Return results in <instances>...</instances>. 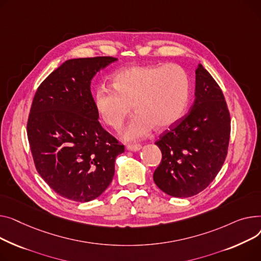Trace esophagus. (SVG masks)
Masks as SVG:
<instances>
[{
  "mask_svg": "<svg viewBox=\"0 0 261 261\" xmlns=\"http://www.w3.org/2000/svg\"><path fill=\"white\" fill-rule=\"evenodd\" d=\"M142 148V146L140 144H129L126 146V149L129 151H138Z\"/></svg>",
  "mask_w": 261,
  "mask_h": 261,
  "instance_id": "34e87169",
  "label": "esophagus"
}]
</instances>
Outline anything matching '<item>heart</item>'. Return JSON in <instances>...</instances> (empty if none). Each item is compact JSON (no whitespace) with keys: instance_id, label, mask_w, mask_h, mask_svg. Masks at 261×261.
Instances as JSON below:
<instances>
[{"instance_id":"1","label":"heart","mask_w":261,"mask_h":261,"mask_svg":"<svg viewBox=\"0 0 261 261\" xmlns=\"http://www.w3.org/2000/svg\"><path fill=\"white\" fill-rule=\"evenodd\" d=\"M112 88L100 86L94 93L95 109L104 123L119 129L132 112L121 137L135 141L148 136L154 128L165 130L175 126L186 114L191 82L179 65H135L117 71Z\"/></svg>"}]
</instances>
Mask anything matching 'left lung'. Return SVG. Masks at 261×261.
<instances>
[{
  "label": "left lung",
  "instance_id": "1",
  "mask_svg": "<svg viewBox=\"0 0 261 261\" xmlns=\"http://www.w3.org/2000/svg\"><path fill=\"white\" fill-rule=\"evenodd\" d=\"M195 73V101L190 112L156 142L162 160L152 178L162 192L177 198L197 195L215 179L225 160L231 133L219 85L201 64Z\"/></svg>",
  "mask_w": 261,
  "mask_h": 261
}]
</instances>
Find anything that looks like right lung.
<instances>
[{
	"label": "right lung",
	"instance_id": "right-lung-1",
	"mask_svg": "<svg viewBox=\"0 0 261 261\" xmlns=\"http://www.w3.org/2000/svg\"><path fill=\"white\" fill-rule=\"evenodd\" d=\"M112 57L71 59L39 86L27 136L36 168L60 196L76 202L98 198L111 185L124 151L98 121L90 83Z\"/></svg>",
	"mask_w": 261,
	"mask_h": 261
}]
</instances>
